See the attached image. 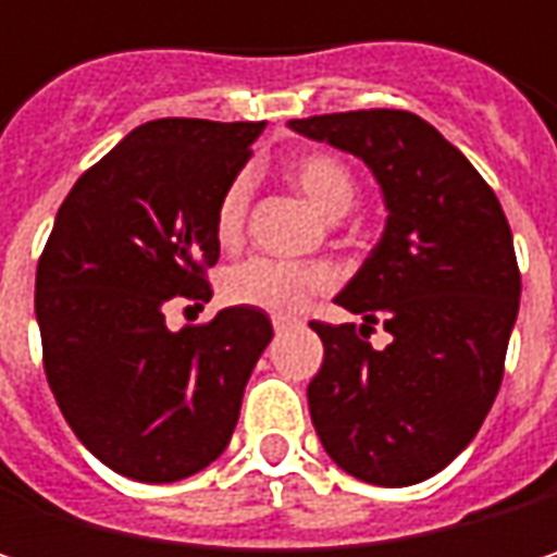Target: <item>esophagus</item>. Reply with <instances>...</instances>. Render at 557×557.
<instances>
[{
	"label": "esophagus",
	"mask_w": 557,
	"mask_h": 557,
	"mask_svg": "<svg viewBox=\"0 0 557 557\" xmlns=\"http://www.w3.org/2000/svg\"><path fill=\"white\" fill-rule=\"evenodd\" d=\"M296 325V319H289V315H274V332H286V329H293Z\"/></svg>",
	"instance_id": "34e87169"
}]
</instances>
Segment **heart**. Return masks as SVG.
<instances>
[{
	"instance_id": "1",
	"label": "heart",
	"mask_w": 557,
	"mask_h": 557,
	"mask_svg": "<svg viewBox=\"0 0 557 557\" xmlns=\"http://www.w3.org/2000/svg\"><path fill=\"white\" fill-rule=\"evenodd\" d=\"M289 183L325 215H345L355 206L358 180L351 168L329 151H306L289 161ZM251 183L248 176H235L215 206V238L232 248L238 245L248 219ZM335 274L325 264H286L271 258H248L222 274V296L235 306H251L261 312L289 315L299 312L312 296L332 289Z\"/></svg>"
}]
</instances>
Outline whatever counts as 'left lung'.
<instances>
[{
    "label": "left lung",
    "instance_id": "8db88e82",
    "mask_svg": "<svg viewBox=\"0 0 557 557\" xmlns=\"http://www.w3.org/2000/svg\"><path fill=\"white\" fill-rule=\"evenodd\" d=\"M374 170L387 228L335 296L364 325L312 322L325 345L309 412L329 458L358 481L409 487L478 435L503 381L519 268L500 199L425 119L361 109L293 119ZM381 321L391 345L367 338Z\"/></svg>",
    "mask_w": 557,
    "mask_h": 557
}]
</instances>
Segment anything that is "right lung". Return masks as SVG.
I'll list each match as a JSON object with an SVG mask.
<instances>
[{"label": "right lung", "instance_id": "obj_1", "mask_svg": "<svg viewBox=\"0 0 557 557\" xmlns=\"http://www.w3.org/2000/svg\"><path fill=\"white\" fill-rule=\"evenodd\" d=\"M261 132L264 122L138 125L57 209L35 277L45 374L76 438L122 478L170 484L212 465L274 338L251 306L180 332L164 315L176 296L209 302L215 206Z\"/></svg>", "mask_w": 557, "mask_h": 557}]
</instances>
